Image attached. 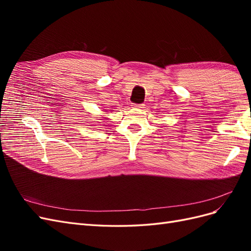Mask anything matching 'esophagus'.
I'll use <instances>...</instances> for the list:
<instances>
[{
	"instance_id": "34e87169",
	"label": "esophagus",
	"mask_w": 251,
	"mask_h": 251,
	"mask_svg": "<svg viewBox=\"0 0 251 251\" xmlns=\"http://www.w3.org/2000/svg\"><path fill=\"white\" fill-rule=\"evenodd\" d=\"M133 108H136V109H143L144 108V104L143 103H133Z\"/></svg>"
}]
</instances>
